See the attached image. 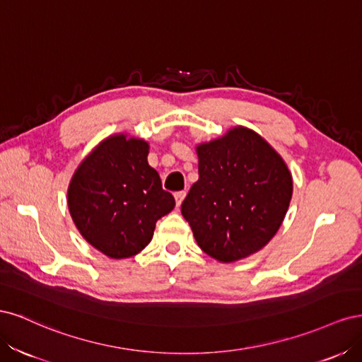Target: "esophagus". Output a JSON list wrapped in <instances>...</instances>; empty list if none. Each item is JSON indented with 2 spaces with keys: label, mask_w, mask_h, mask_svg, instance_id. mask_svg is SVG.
I'll list each match as a JSON object with an SVG mask.
<instances>
[{
  "label": "esophagus",
  "mask_w": 362,
  "mask_h": 362,
  "mask_svg": "<svg viewBox=\"0 0 362 362\" xmlns=\"http://www.w3.org/2000/svg\"><path fill=\"white\" fill-rule=\"evenodd\" d=\"M185 190H181V192H177L175 193V201H177V206H180L181 204H182V201H184V198H185Z\"/></svg>",
  "instance_id": "obj_1"
}]
</instances>
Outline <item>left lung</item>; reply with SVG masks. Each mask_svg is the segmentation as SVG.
<instances>
[{
  "label": "left lung",
  "instance_id": "left-lung-1",
  "mask_svg": "<svg viewBox=\"0 0 362 362\" xmlns=\"http://www.w3.org/2000/svg\"><path fill=\"white\" fill-rule=\"evenodd\" d=\"M199 180L181 205L196 243L234 262L264 247L287 214L293 178L266 139L246 127L196 145Z\"/></svg>",
  "mask_w": 362,
  "mask_h": 362
}]
</instances>
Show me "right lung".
Listing matches in <instances>:
<instances>
[{
    "mask_svg": "<svg viewBox=\"0 0 362 362\" xmlns=\"http://www.w3.org/2000/svg\"><path fill=\"white\" fill-rule=\"evenodd\" d=\"M149 144L127 133L108 136L75 169L68 206L83 238L113 259L137 255L160 217L175 206L158 172L148 164Z\"/></svg>",
    "mask_w": 362,
    "mask_h": 362,
    "instance_id": "add662e5",
    "label": "right lung"
}]
</instances>
